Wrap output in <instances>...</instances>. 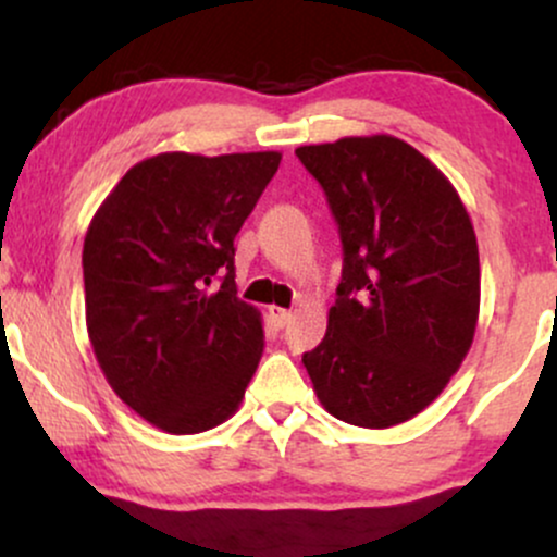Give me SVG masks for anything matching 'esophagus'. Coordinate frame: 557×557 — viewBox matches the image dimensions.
Listing matches in <instances>:
<instances>
[{
  "instance_id": "34e87169",
  "label": "esophagus",
  "mask_w": 557,
  "mask_h": 557,
  "mask_svg": "<svg viewBox=\"0 0 557 557\" xmlns=\"http://www.w3.org/2000/svg\"><path fill=\"white\" fill-rule=\"evenodd\" d=\"M293 314L287 309H280V306H270V322L274 324L277 330H283L287 324V319H290Z\"/></svg>"
}]
</instances>
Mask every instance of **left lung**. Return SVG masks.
Returning a JSON list of instances; mask_svg holds the SVG:
<instances>
[{"instance_id":"obj_1","label":"left lung","mask_w":557,"mask_h":557,"mask_svg":"<svg viewBox=\"0 0 557 557\" xmlns=\"http://www.w3.org/2000/svg\"><path fill=\"white\" fill-rule=\"evenodd\" d=\"M327 196L343 277L327 335L304 354L335 419L387 430L424 411L458 372L479 317V248L461 196L393 136L296 149Z\"/></svg>"}]
</instances>
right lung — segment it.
Returning a JSON list of instances; mask_svg holds the SVG:
<instances>
[{
    "instance_id": "add662e5",
    "label": "right lung",
    "mask_w": 557,
    "mask_h": 557,
    "mask_svg": "<svg viewBox=\"0 0 557 557\" xmlns=\"http://www.w3.org/2000/svg\"><path fill=\"white\" fill-rule=\"evenodd\" d=\"M280 159H144L88 225L83 285L96 361L123 403L159 430L222 424L257 372L264 330L259 309L238 298L233 240Z\"/></svg>"
}]
</instances>
